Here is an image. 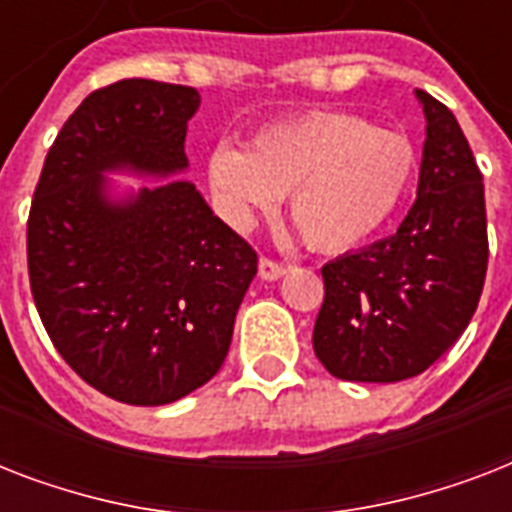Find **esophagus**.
I'll return each instance as SVG.
<instances>
[{
	"label": "esophagus",
	"instance_id": "34e87169",
	"mask_svg": "<svg viewBox=\"0 0 512 512\" xmlns=\"http://www.w3.org/2000/svg\"><path fill=\"white\" fill-rule=\"evenodd\" d=\"M257 273H260V279L263 281H276L281 279L284 273H287V268L281 263H273V260H268V257H260V263H257Z\"/></svg>",
	"mask_w": 512,
	"mask_h": 512
}]
</instances>
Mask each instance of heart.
<instances>
[{"label":"heart","instance_id":"obj_1","mask_svg":"<svg viewBox=\"0 0 512 512\" xmlns=\"http://www.w3.org/2000/svg\"><path fill=\"white\" fill-rule=\"evenodd\" d=\"M414 172L412 143L340 111L268 124L249 148L217 146L207 188L236 231L268 215L287 193L289 220L316 252H345L380 228Z\"/></svg>","mask_w":512,"mask_h":512}]
</instances>
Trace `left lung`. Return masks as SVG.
<instances>
[{"instance_id": "obj_1", "label": "left lung", "mask_w": 512, "mask_h": 512, "mask_svg": "<svg viewBox=\"0 0 512 512\" xmlns=\"http://www.w3.org/2000/svg\"><path fill=\"white\" fill-rule=\"evenodd\" d=\"M425 114L420 183L393 236L321 268L313 350L332 377L401 382L425 372L473 319L484 289V177L444 103L414 90Z\"/></svg>"}]
</instances>
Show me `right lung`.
I'll list each match as a JSON object with an SVG mask.
<instances>
[{
    "label": "right lung",
    "mask_w": 512,
    "mask_h": 512,
    "mask_svg": "<svg viewBox=\"0 0 512 512\" xmlns=\"http://www.w3.org/2000/svg\"><path fill=\"white\" fill-rule=\"evenodd\" d=\"M193 87L122 79L68 116L28 215V279L52 345L92 388L162 406L231 348L257 255L185 180ZM111 174L159 179L132 189Z\"/></svg>",
    "instance_id": "add662e5"
}]
</instances>
